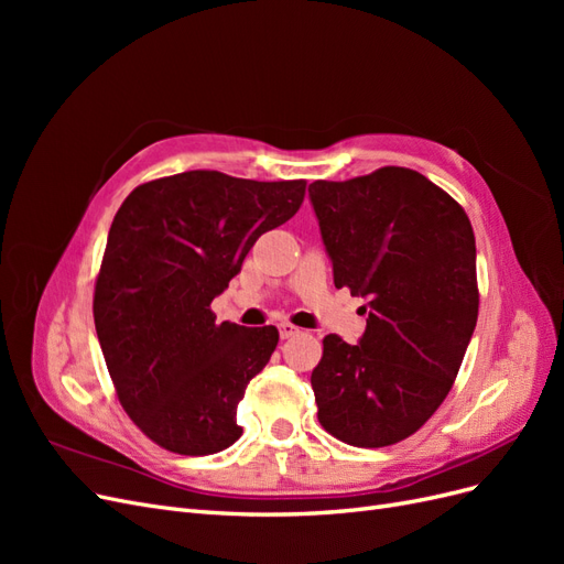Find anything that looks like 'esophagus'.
Instances as JSON below:
<instances>
[{
    "mask_svg": "<svg viewBox=\"0 0 564 564\" xmlns=\"http://www.w3.org/2000/svg\"><path fill=\"white\" fill-rule=\"evenodd\" d=\"M278 329H280L282 338H292V336L299 334V327H294V324H289V322H280Z\"/></svg>",
    "mask_w": 564,
    "mask_h": 564,
    "instance_id": "obj_1",
    "label": "esophagus"
}]
</instances>
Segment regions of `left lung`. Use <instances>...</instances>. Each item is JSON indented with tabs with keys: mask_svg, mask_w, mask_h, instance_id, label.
I'll return each instance as SVG.
<instances>
[{
	"mask_svg": "<svg viewBox=\"0 0 564 564\" xmlns=\"http://www.w3.org/2000/svg\"><path fill=\"white\" fill-rule=\"evenodd\" d=\"M308 197L336 289L367 303L355 346L329 334L313 369L322 429L352 447L416 433L447 398L477 322L466 212L404 166L315 181Z\"/></svg>",
	"mask_w": 564,
	"mask_h": 564,
	"instance_id": "1",
	"label": "left lung"
}]
</instances>
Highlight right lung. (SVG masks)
<instances>
[{"mask_svg":"<svg viewBox=\"0 0 564 564\" xmlns=\"http://www.w3.org/2000/svg\"><path fill=\"white\" fill-rule=\"evenodd\" d=\"M305 181L183 172L119 207L96 280L94 322L117 395L160 447L204 456L240 440L237 404L280 334L216 324L209 305L259 237L292 218Z\"/></svg>","mask_w":564,"mask_h":564,"instance_id":"obj_1","label":"right lung"}]
</instances>
